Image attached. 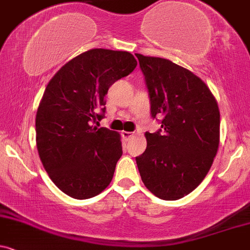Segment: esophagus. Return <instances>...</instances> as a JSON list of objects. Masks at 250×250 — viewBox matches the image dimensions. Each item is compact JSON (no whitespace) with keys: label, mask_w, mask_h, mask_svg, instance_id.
Masks as SVG:
<instances>
[{"label":"esophagus","mask_w":250,"mask_h":250,"mask_svg":"<svg viewBox=\"0 0 250 250\" xmlns=\"http://www.w3.org/2000/svg\"><path fill=\"white\" fill-rule=\"evenodd\" d=\"M122 136H123V138H124L125 140H130L131 138H133V137H134V134L132 133V132L123 131V132H122Z\"/></svg>","instance_id":"obj_1"}]
</instances>
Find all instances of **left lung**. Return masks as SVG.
Segmentation results:
<instances>
[{
    "label": "left lung",
    "instance_id": "1",
    "mask_svg": "<svg viewBox=\"0 0 250 250\" xmlns=\"http://www.w3.org/2000/svg\"><path fill=\"white\" fill-rule=\"evenodd\" d=\"M145 76L152 117L161 128L146 132L147 147L136 158L144 185L163 200H178L204 180L218 153L220 111L206 83L160 57L136 54Z\"/></svg>",
    "mask_w": 250,
    "mask_h": 250
}]
</instances>
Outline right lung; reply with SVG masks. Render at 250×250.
<instances>
[{
  "mask_svg": "<svg viewBox=\"0 0 250 250\" xmlns=\"http://www.w3.org/2000/svg\"><path fill=\"white\" fill-rule=\"evenodd\" d=\"M127 51L91 49L50 79L36 113V145L56 186L73 199L98 195L123 154L120 134L92 125L103 118L108 87L136 69Z\"/></svg>",
  "mask_w": 250,
  "mask_h": 250,
  "instance_id": "add662e5",
  "label": "right lung"
}]
</instances>
